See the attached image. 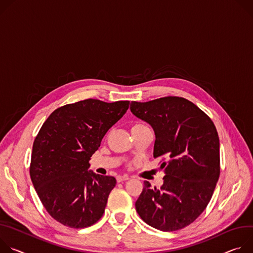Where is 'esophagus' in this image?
Instances as JSON below:
<instances>
[{"label": "esophagus", "instance_id": "obj_1", "mask_svg": "<svg viewBox=\"0 0 253 253\" xmlns=\"http://www.w3.org/2000/svg\"><path fill=\"white\" fill-rule=\"evenodd\" d=\"M128 179H129V178H128V176H126V175L118 176V178H117V180H118V182H119V183L124 182V181H126V180H128Z\"/></svg>", "mask_w": 253, "mask_h": 253}]
</instances>
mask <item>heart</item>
I'll list each match as a JSON object with an SVG mask.
<instances>
[{
	"mask_svg": "<svg viewBox=\"0 0 253 253\" xmlns=\"http://www.w3.org/2000/svg\"><path fill=\"white\" fill-rule=\"evenodd\" d=\"M143 126H144V125H142V124H134V125L131 126V129L139 128V127H143Z\"/></svg>",
	"mask_w": 253,
	"mask_h": 253,
	"instance_id": "b5f03b06",
	"label": "heart"
}]
</instances>
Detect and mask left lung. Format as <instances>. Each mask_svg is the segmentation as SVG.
Listing matches in <instances>:
<instances>
[{"label": "left lung", "mask_w": 253, "mask_h": 253, "mask_svg": "<svg viewBox=\"0 0 253 253\" xmlns=\"http://www.w3.org/2000/svg\"><path fill=\"white\" fill-rule=\"evenodd\" d=\"M132 115L149 124L156 135L154 158L165 156L161 189L144 182L135 209L150 226L182 229L205 210L220 174L219 136L210 118L193 102L167 96L131 101Z\"/></svg>", "instance_id": "1"}]
</instances>
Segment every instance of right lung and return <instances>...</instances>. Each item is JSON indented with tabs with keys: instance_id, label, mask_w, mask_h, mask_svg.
<instances>
[{
	"instance_id": "obj_1",
	"label": "right lung",
	"mask_w": 253,
	"mask_h": 253,
	"mask_svg": "<svg viewBox=\"0 0 253 253\" xmlns=\"http://www.w3.org/2000/svg\"><path fill=\"white\" fill-rule=\"evenodd\" d=\"M128 104L91 98L66 104L54 110L39 130L30 177L47 212L63 225L88 227L103 215L117 180L88 170L89 160Z\"/></svg>"
}]
</instances>
